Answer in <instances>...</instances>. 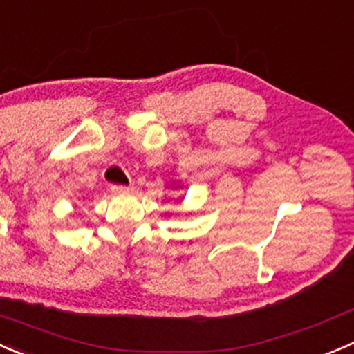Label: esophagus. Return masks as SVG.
I'll list each match as a JSON object with an SVG mask.
<instances>
[{
  "label": "esophagus",
  "mask_w": 354,
  "mask_h": 354,
  "mask_svg": "<svg viewBox=\"0 0 354 354\" xmlns=\"http://www.w3.org/2000/svg\"><path fill=\"white\" fill-rule=\"evenodd\" d=\"M111 191L117 194H127L132 191V185H111Z\"/></svg>",
  "instance_id": "34e87169"
}]
</instances>
